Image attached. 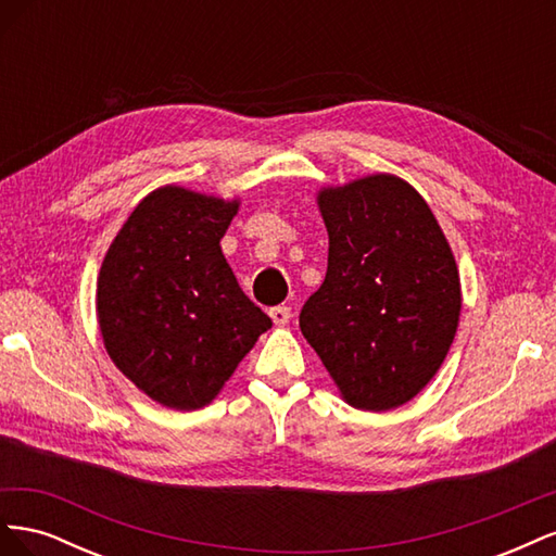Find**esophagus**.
<instances>
[{
    "instance_id": "1",
    "label": "esophagus",
    "mask_w": 556,
    "mask_h": 556,
    "mask_svg": "<svg viewBox=\"0 0 556 556\" xmlns=\"http://www.w3.org/2000/svg\"><path fill=\"white\" fill-rule=\"evenodd\" d=\"M268 315H271V319H274V325L282 327V325H288V323H290V317H292V311H290V306H276V308H271V311H268Z\"/></svg>"
}]
</instances>
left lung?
<instances>
[{"mask_svg": "<svg viewBox=\"0 0 556 556\" xmlns=\"http://www.w3.org/2000/svg\"><path fill=\"white\" fill-rule=\"evenodd\" d=\"M327 276L299 327L341 396L392 410L425 390L454 341L457 262L427 201L392 174L323 188Z\"/></svg>", "mask_w": 556, "mask_h": 556, "instance_id": "obj_1", "label": "left lung"}]
</instances>
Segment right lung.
<instances>
[{
    "label": "right lung",
    "mask_w": 556,
    "mask_h": 556,
    "mask_svg": "<svg viewBox=\"0 0 556 556\" xmlns=\"http://www.w3.org/2000/svg\"><path fill=\"white\" fill-rule=\"evenodd\" d=\"M239 204L164 185L139 201L99 268L109 357L166 408L208 406L271 329L220 248Z\"/></svg>",
    "instance_id": "1"
}]
</instances>
